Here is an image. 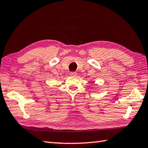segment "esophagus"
<instances>
[{"mask_svg": "<svg viewBox=\"0 0 148 148\" xmlns=\"http://www.w3.org/2000/svg\"><path fill=\"white\" fill-rule=\"evenodd\" d=\"M70 75H71V76H76L77 75V73L76 72H71V73H70Z\"/></svg>", "mask_w": 148, "mask_h": 148, "instance_id": "34e87169", "label": "esophagus"}]
</instances>
